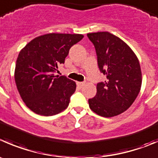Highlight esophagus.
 <instances>
[{
    "mask_svg": "<svg viewBox=\"0 0 158 158\" xmlns=\"http://www.w3.org/2000/svg\"><path fill=\"white\" fill-rule=\"evenodd\" d=\"M84 85H85V82H77V85L79 87H80V88H82V87Z\"/></svg>",
    "mask_w": 158,
    "mask_h": 158,
    "instance_id": "obj_1",
    "label": "esophagus"
}]
</instances>
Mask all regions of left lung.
Segmentation results:
<instances>
[{"mask_svg":"<svg viewBox=\"0 0 158 158\" xmlns=\"http://www.w3.org/2000/svg\"><path fill=\"white\" fill-rule=\"evenodd\" d=\"M97 56L99 71L106 76L98 82L96 94L89 99L90 109L103 117L126 111L140 93L142 75L134 52L120 38L109 32L87 34Z\"/></svg>","mask_w":158,"mask_h":158,"instance_id":"left-lung-1","label":"left lung"}]
</instances>
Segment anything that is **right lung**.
<instances>
[{"label":"right lung","mask_w":158,"mask_h":158,"mask_svg":"<svg viewBox=\"0 0 158 158\" xmlns=\"http://www.w3.org/2000/svg\"><path fill=\"white\" fill-rule=\"evenodd\" d=\"M82 38L78 34H46L34 38L20 52L15 83L21 99L34 113L53 116L67 108L76 82L55 73L65 63L71 47Z\"/></svg>","instance_id":"1"}]
</instances>
